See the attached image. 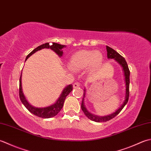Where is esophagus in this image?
Wrapping results in <instances>:
<instances>
[{
	"mask_svg": "<svg viewBox=\"0 0 151 151\" xmlns=\"http://www.w3.org/2000/svg\"><path fill=\"white\" fill-rule=\"evenodd\" d=\"M73 88H78L79 87H80V83H78V82H76L73 85Z\"/></svg>",
	"mask_w": 151,
	"mask_h": 151,
	"instance_id": "obj_1",
	"label": "esophagus"
}]
</instances>
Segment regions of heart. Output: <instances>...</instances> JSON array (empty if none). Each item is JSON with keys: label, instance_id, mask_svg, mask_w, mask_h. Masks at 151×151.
Segmentation results:
<instances>
[{"label": "heart", "instance_id": "heart-1", "mask_svg": "<svg viewBox=\"0 0 151 151\" xmlns=\"http://www.w3.org/2000/svg\"><path fill=\"white\" fill-rule=\"evenodd\" d=\"M103 55L99 51L83 50L73 54L68 63L72 70H83L88 68L91 72L95 71L102 63Z\"/></svg>", "mask_w": 151, "mask_h": 151}]
</instances>
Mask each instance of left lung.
Masks as SVG:
<instances>
[{"label": "left lung", "instance_id": "obj_1", "mask_svg": "<svg viewBox=\"0 0 151 151\" xmlns=\"http://www.w3.org/2000/svg\"><path fill=\"white\" fill-rule=\"evenodd\" d=\"M106 50L107 52V58L109 59H114L116 63L121 66L122 68L123 72H124V81H125V85H126V93H125V98L124 100L123 101L122 104L121 105L119 108L116 109L115 112L113 113H111L109 115H105V116H98L96 115H94L88 111L86 108L85 106V98L86 95V89L84 88V93H83V100L81 102V109L83 111L84 114L87 116V117L91 119V121H93L96 122H106L108 121L115 116L117 115L121 111V110L124 108L126 104H127L129 98V85H130V70H129L128 66L127 61H126L125 58L122 57L121 55L117 53L116 51H115L113 49L111 48L109 46L106 45Z\"/></svg>", "mask_w": 151, "mask_h": 151}]
</instances>
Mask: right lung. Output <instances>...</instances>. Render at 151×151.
I'll list each match as a JSON object with an SVG mask.
<instances>
[{
	"instance_id": "obj_1",
	"label": "right lung",
	"mask_w": 151,
	"mask_h": 151,
	"mask_svg": "<svg viewBox=\"0 0 151 151\" xmlns=\"http://www.w3.org/2000/svg\"><path fill=\"white\" fill-rule=\"evenodd\" d=\"M64 47H66V45L58 44H57V43H53V45H50L49 43H45L44 44H42L38 46V47H37L32 51L30 52L26 57L25 61L27 60V58L31 56L32 54L36 53V51H40L42 50V49L45 48L51 49V50H53L55 53L57 54L58 57H61L63 55V51L62 50ZM21 78H22V73L21 74L19 79V98L21 102L23 103L24 107H25L30 113L41 118L49 119L56 116L58 113L60 112L61 109L63 108L64 100H65L66 96L70 93V92H71L73 89L72 85H67L64 88L63 91L61 92V94H60L59 97L58 98V99L54 104H53L51 106L44 107H36L29 104V101L26 99L25 96H24L22 88V82H21V79H21Z\"/></svg>"
}]
</instances>
